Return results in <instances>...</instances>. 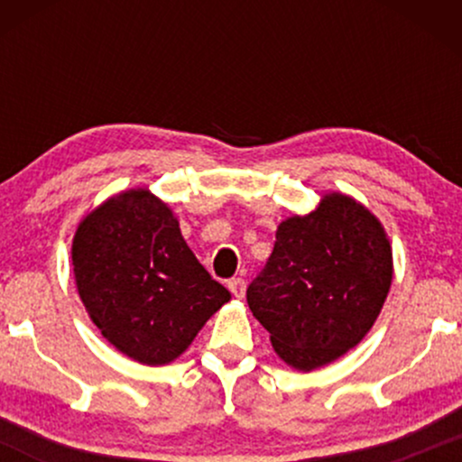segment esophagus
<instances>
[{
	"label": "esophagus",
	"instance_id": "obj_1",
	"mask_svg": "<svg viewBox=\"0 0 462 462\" xmlns=\"http://www.w3.org/2000/svg\"><path fill=\"white\" fill-rule=\"evenodd\" d=\"M227 289H230V293L235 295V298H243V295H245V280L232 278L230 282H227Z\"/></svg>",
	"mask_w": 462,
	"mask_h": 462
}]
</instances>
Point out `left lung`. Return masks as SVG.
<instances>
[{
  "instance_id": "8db88e82",
  "label": "left lung",
  "mask_w": 462,
  "mask_h": 462,
  "mask_svg": "<svg viewBox=\"0 0 462 462\" xmlns=\"http://www.w3.org/2000/svg\"><path fill=\"white\" fill-rule=\"evenodd\" d=\"M393 280L383 224L341 193L278 226L267 264L247 286V304L280 358L300 371L356 347L378 319Z\"/></svg>"
}]
</instances>
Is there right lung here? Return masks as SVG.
<instances>
[{"mask_svg": "<svg viewBox=\"0 0 462 462\" xmlns=\"http://www.w3.org/2000/svg\"><path fill=\"white\" fill-rule=\"evenodd\" d=\"M71 261L88 317L143 365L176 360L230 300L189 249L171 208L147 189L115 195L84 217Z\"/></svg>", "mask_w": 462, "mask_h": 462, "instance_id": "obj_1", "label": "right lung"}]
</instances>
